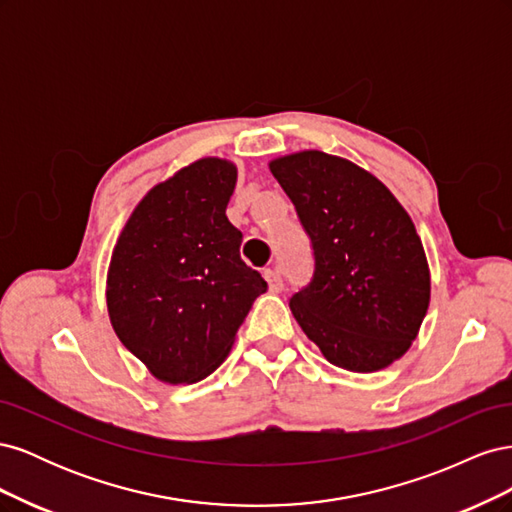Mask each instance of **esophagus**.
<instances>
[{"label": "esophagus", "instance_id": "34e87169", "mask_svg": "<svg viewBox=\"0 0 512 512\" xmlns=\"http://www.w3.org/2000/svg\"><path fill=\"white\" fill-rule=\"evenodd\" d=\"M265 277H267L271 292H282L284 290V277H282L280 269H267Z\"/></svg>", "mask_w": 512, "mask_h": 512}]
</instances>
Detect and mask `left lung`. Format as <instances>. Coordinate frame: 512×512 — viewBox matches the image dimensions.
<instances>
[{
  "mask_svg": "<svg viewBox=\"0 0 512 512\" xmlns=\"http://www.w3.org/2000/svg\"><path fill=\"white\" fill-rule=\"evenodd\" d=\"M312 243L314 273L290 297L329 363L378 371L404 354L429 305L421 237L389 188L356 164L301 151L269 164Z\"/></svg>",
  "mask_w": 512,
  "mask_h": 512,
  "instance_id": "obj_1",
  "label": "left lung"
}]
</instances>
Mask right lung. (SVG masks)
I'll return each instance as SVG.
<instances>
[{"mask_svg": "<svg viewBox=\"0 0 512 512\" xmlns=\"http://www.w3.org/2000/svg\"><path fill=\"white\" fill-rule=\"evenodd\" d=\"M237 168L205 158L156 185L121 230L106 305L121 344L168 384L207 378L267 290L226 218Z\"/></svg>", "mask_w": 512, "mask_h": 512, "instance_id": "1", "label": "right lung"}]
</instances>
